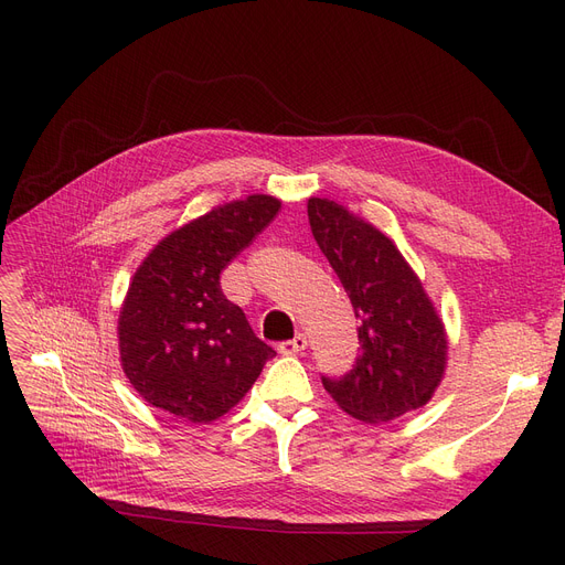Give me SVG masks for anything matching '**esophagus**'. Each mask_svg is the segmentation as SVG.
Segmentation results:
<instances>
[{
  "label": "esophagus",
  "instance_id": "esophagus-1",
  "mask_svg": "<svg viewBox=\"0 0 565 565\" xmlns=\"http://www.w3.org/2000/svg\"><path fill=\"white\" fill-rule=\"evenodd\" d=\"M302 350H307V337L305 334H298V337L290 339V341L279 343V352L281 354H298Z\"/></svg>",
  "mask_w": 565,
  "mask_h": 565
}]
</instances>
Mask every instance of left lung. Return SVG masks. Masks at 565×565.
Instances as JSON below:
<instances>
[{
  "label": "left lung",
  "instance_id": "left-lung-1",
  "mask_svg": "<svg viewBox=\"0 0 565 565\" xmlns=\"http://www.w3.org/2000/svg\"><path fill=\"white\" fill-rule=\"evenodd\" d=\"M311 233L360 318V354L322 387L350 417L382 424L424 407L447 366V332L387 235L330 199H309Z\"/></svg>",
  "mask_w": 565,
  "mask_h": 565
}]
</instances>
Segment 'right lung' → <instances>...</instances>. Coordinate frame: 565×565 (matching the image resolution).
Returning a JSON list of instances; mask_svg holds the SVG:
<instances>
[{"label": "right lung", "instance_id": "right-lung-1", "mask_svg": "<svg viewBox=\"0 0 565 565\" xmlns=\"http://www.w3.org/2000/svg\"><path fill=\"white\" fill-rule=\"evenodd\" d=\"M279 207L267 194L217 205L169 233L137 267L118 316V350L146 403L190 424L215 422L275 358L226 300L220 275Z\"/></svg>", "mask_w": 565, "mask_h": 565}]
</instances>
